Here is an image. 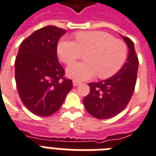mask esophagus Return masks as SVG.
<instances>
[{
    "instance_id": "34e87169",
    "label": "esophagus",
    "mask_w": 156,
    "mask_h": 156,
    "mask_svg": "<svg viewBox=\"0 0 156 156\" xmlns=\"http://www.w3.org/2000/svg\"><path fill=\"white\" fill-rule=\"evenodd\" d=\"M79 83H80V82L76 81V80H73V86H77V85H78Z\"/></svg>"
}]
</instances>
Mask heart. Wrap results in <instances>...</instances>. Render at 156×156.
Instances as JSON below:
<instances>
[{"label": "heart", "mask_w": 156, "mask_h": 156, "mask_svg": "<svg viewBox=\"0 0 156 156\" xmlns=\"http://www.w3.org/2000/svg\"><path fill=\"white\" fill-rule=\"evenodd\" d=\"M75 41L62 38L58 41V54L66 64H71L86 52V62L70 65L68 77L84 81L98 74L101 79L111 78L119 71L126 61V44L108 32L102 31L79 32L74 34Z\"/></svg>", "instance_id": "obj_1"}]
</instances>
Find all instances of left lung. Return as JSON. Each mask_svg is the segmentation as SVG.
<instances>
[{
    "label": "left lung",
    "instance_id": "left-lung-1",
    "mask_svg": "<svg viewBox=\"0 0 156 156\" xmlns=\"http://www.w3.org/2000/svg\"><path fill=\"white\" fill-rule=\"evenodd\" d=\"M129 48V57L116 74L98 83H89L90 92L84 98L86 110L94 118L106 119L115 117L126 108L134 94L137 79L139 59L134 42L123 37Z\"/></svg>",
    "mask_w": 156,
    "mask_h": 156
}]
</instances>
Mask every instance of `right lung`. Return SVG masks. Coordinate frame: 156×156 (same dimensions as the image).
<instances>
[{
	"mask_svg": "<svg viewBox=\"0 0 156 156\" xmlns=\"http://www.w3.org/2000/svg\"><path fill=\"white\" fill-rule=\"evenodd\" d=\"M66 30L47 26L22 41L15 61V78L21 100L37 116L47 117L60 108L73 88L57 55L58 40Z\"/></svg>",
	"mask_w": 156,
	"mask_h": 156,
	"instance_id": "obj_1",
	"label": "right lung"
}]
</instances>
